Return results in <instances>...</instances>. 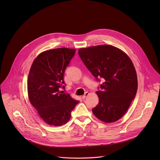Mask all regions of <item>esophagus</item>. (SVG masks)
Returning a JSON list of instances; mask_svg holds the SVG:
<instances>
[{"label":"esophagus","instance_id":"34e87169","mask_svg":"<svg viewBox=\"0 0 160 160\" xmlns=\"http://www.w3.org/2000/svg\"><path fill=\"white\" fill-rule=\"evenodd\" d=\"M88 95H89V93H88V92H85V94L82 96V99H85V98H86Z\"/></svg>","mask_w":160,"mask_h":160}]
</instances>
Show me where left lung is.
I'll use <instances>...</instances> for the list:
<instances>
[{"instance_id": "obj_1", "label": "left lung", "mask_w": 160, "mask_h": 160, "mask_svg": "<svg viewBox=\"0 0 160 160\" xmlns=\"http://www.w3.org/2000/svg\"><path fill=\"white\" fill-rule=\"evenodd\" d=\"M78 54L97 80L104 78L96 92L99 104L92 109L101 121L112 123L128 110L138 90V77L132 61L121 49L99 45L78 49Z\"/></svg>"}]
</instances>
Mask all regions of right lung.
Masks as SVG:
<instances>
[{
	"label": "right lung",
	"mask_w": 160,
	"mask_h": 160,
	"mask_svg": "<svg viewBox=\"0 0 160 160\" xmlns=\"http://www.w3.org/2000/svg\"><path fill=\"white\" fill-rule=\"evenodd\" d=\"M75 49L45 51L34 59L28 78V95L40 117L51 126H61L70 120L71 112L79 102L59 90L64 87V73Z\"/></svg>",
	"instance_id": "1"
}]
</instances>
